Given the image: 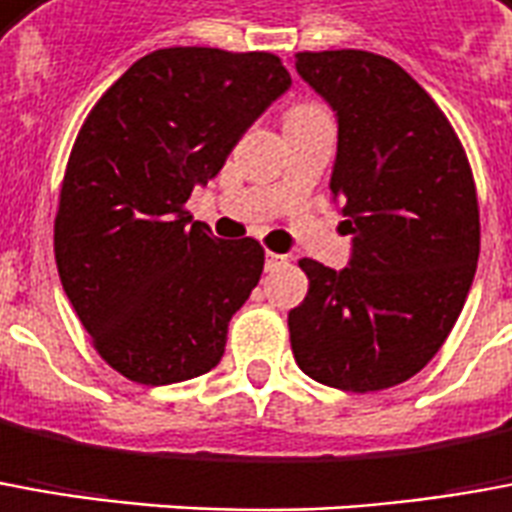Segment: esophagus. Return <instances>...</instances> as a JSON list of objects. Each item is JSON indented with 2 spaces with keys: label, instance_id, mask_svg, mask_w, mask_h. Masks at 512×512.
Masks as SVG:
<instances>
[{
  "label": "esophagus",
  "instance_id": "obj_1",
  "mask_svg": "<svg viewBox=\"0 0 512 512\" xmlns=\"http://www.w3.org/2000/svg\"><path fill=\"white\" fill-rule=\"evenodd\" d=\"M288 263V257L285 255H274V252H268L266 255V271H274V268H280Z\"/></svg>",
  "mask_w": 512,
  "mask_h": 512
}]
</instances>
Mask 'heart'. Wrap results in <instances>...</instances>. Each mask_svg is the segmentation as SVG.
<instances>
[{
	"mask_svg": "<svg viewBox=\"0 0 512 512\" xmlns=\"http://www.w3.org/2000/svg\"><path fill=\"white\" fill-rule=\"evenodd\" d=\"M316 113H324L321 107L316 105H293L288 113H285V121H299L307 119V116H316Z\"/></svg>",
	"mask_w": 512,
	"mask_h": 512,
	"instance_id": "heart-1",
	"label": "heart"
}]
</instances>
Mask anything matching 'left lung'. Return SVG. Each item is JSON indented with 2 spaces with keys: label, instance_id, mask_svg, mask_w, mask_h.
<instances>
[{
  "label": "left lung",
  "instance_id": "8db88e82",
  "mask_svg": "<svg viewBox=\"0 0 512 512\" xmlns=\"http://www.w3.org/2000/svg\"><path fill=\"white\" fill-rule=\"evenodd\" d=\"M293 60L335 110L330 191L352 232L341 271L299 260L310 288L288 313L293 357L330 388H393L438 355L474 282L480 207L466 149L388 57L338 49Z\"/></svg>",
  "mask_w": 512,
  "mask_h": 512
}]
</instances>
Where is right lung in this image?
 <instances>
[{
    "instance_id": "right-lung-1",
    "label": "right lung",
    "mask_w": 512,
    "mask_h": 512,
    "mask_svg": "<svg viewBox=\"0 0 512 512\" xmlns=\"http://www.w3.org/2000/svg\"><path fill=\"white\" fill-rule=\"evenodd\" d=\"M288 88L271 52L171 46L132 63L88 113L60 188L57 274L96 352L127 380H191L224 355L263 246L213 238L185 202Z\"/></svg>"
}]
</instances>
